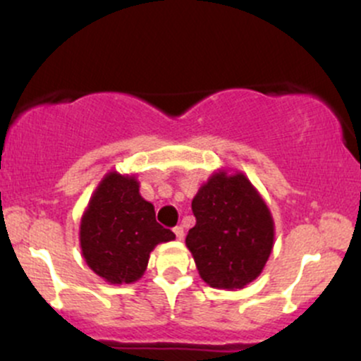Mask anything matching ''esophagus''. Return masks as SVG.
<instances>
[{
	"instance_id": "1",
	"label": "esophagus",
	"mask_w": 361,
	"mask_h": 361,
	"mask_svg": "<svg viewBox=\"0 0 361 361\" xmlns=\"http://www.w3.org/2000/svg\"><path fill=\"white\" fill-rule=\"evenodd\" d=\"M173 233H175V235H176V239H183V235H185V233H183V227L181 226H176L175 229H173Z\"/></svg>"
}]
</instances>
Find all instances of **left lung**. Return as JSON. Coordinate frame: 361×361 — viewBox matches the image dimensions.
<instances>
[{"label": "left lung", "mask_w": 361, "mask_h": 361, "mask_svg": "<svg viewBox=\"0 0 361 361\" xmlns=\"http://www.w3.org/2000/svg\"><path fill=\"white\" fill-rule=\"evenodd\" d=\"M186 246L214 288H243L259 275L273 247V221L246 176L215 173L192 202Z\"/></svg>", "instance_id": "left-lung-1"}]
</instances>
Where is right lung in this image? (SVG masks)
Listing matches in <instances>:
<instances>
[{
	"mask_svg": "<svg viewBox=\"0 0 361 361\" xmlns=\"http://www.w3.org/2000/svg\"><path fill=\"white\" fill-rule=\"evenodd\" d=\"M81 250L88 267L111 283H130L146 271L156 244L175 239L156 222L134 176L109 173L81 221Z\"/></svg>",
	"mask_w": 361,
	"mask_h": 361,
	"instance_id": "right-lung-1",
	"label": "right lung"
}]
</instances>
